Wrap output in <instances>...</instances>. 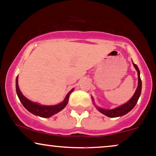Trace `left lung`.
<instances>
[{"mask_svg":"<svg viewBox=\"0 0 156 156\" xmlns=\"http://www.w3.org/2000/svg\"><path fill=\"white\" fill-rule=\"evenodd\" d=\"M133 65H134L135 68H136L137 72H138V87L136 89V91L135 92L134 95L132 97V98L127 103H126L124 105L121 106V107H118V108L113 109H104L102 108H100V107H97L98 110L99 112H101V113H103L105 115L108 116V117L110 118H115V117H119V116H122L124 115L131 111L132 109L134 108V107L136 106V104L138 102V98H139L140 95H141V78H140V71L139 69L138 68L137 65L133 63Z\"/></svg>","mask_w":156,"mask_h":156,"instance_id":"obj_1","label":"left lung"}]
</instances>
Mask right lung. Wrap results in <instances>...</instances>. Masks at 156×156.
Returning a JSON list of instances; mask_svg holds the SVG:
<instances>
[{
    "mask_svg": "<svg viewBox=\"0 0 156 156\" xmlns=\"http://www.w3.org/2000/svg\"><path fill=\"white\" fill-rule=\"evenodd\" d=\"M73 90H72L69 93L66 95V98H65L64 101L62 103L58 104V105L55 106H41L39 105L38 104L34 103V102L28 100L27 98L23 96V94L20 92L19 87H18V77L16 78V92L17 95H18V98H19L20 102L23 105V107L28 111H30L31 113L36 115L40 116L42 118H49L51 116L55 115L57 112H60L63 109L66 107V105L68 103L69 101V97L70 93L73 92Z\"/></svg>",
    "mask_w": 156,
    "mask_h": 156,
    "instance_id": "1",
    "label": "right lung"
}]
</instances>
